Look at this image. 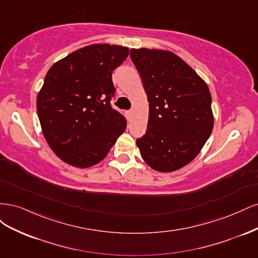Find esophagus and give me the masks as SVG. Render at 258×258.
Segmentation results:
<instances>
[{
	"mask_svg": "<svg viewBox=\"0 0 258 258\" xmlns=\"http://www.w3.org/2000/svg\"><path fill=\"white\" fill-rule=\"evenodd\" d=\"M127 119H128L129 122L132 120V111L127 112Z\"/></svg>",
	"mask_w": 258,
	"mask_h": 258,
	"instance_id": "34e87169",
	"label": "esophagus"
}]
</instances>
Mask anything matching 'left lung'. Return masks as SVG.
Returning a JSON list of instances; mask_svg holds the SVG:
<instances>
[{
  "mask_svg": "<svg viewBox=\"0 0 258 258\" xmlns=\"http://www.w3.org/2000/svg\"><path fill=\"white\" fill-rule=\"evenodd\" d=\"M150 103L145 135L137 139L142 158L159 172L189 163L213 129L212 98L205 81L173 52L131 49Z\"/></svg>",
  "mask_w": 258,
  "mask_h": 258,
  "instance_id": "obj_1",
  "label": "left lung"
}]
</instances>
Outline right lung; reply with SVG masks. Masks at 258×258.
Segmentation results:
<instances>
[{"mask_svg": "<svg viewBox=\"0 0 258 258\" xmlns=\"http://www.w3.org/2000/svg\"><path fill=\"white\" fill-rule=\"evenodd\" d=\"M128 54L122 46H86L56 62L46 74L36 100L38 119L48 145L69 165H97L126 129V118L111 100L112 73Z\"/></svg>", "mask_w": 258, "mask_h": 258, "instance_id": "1", "label": "right lung"}]
</instances>
